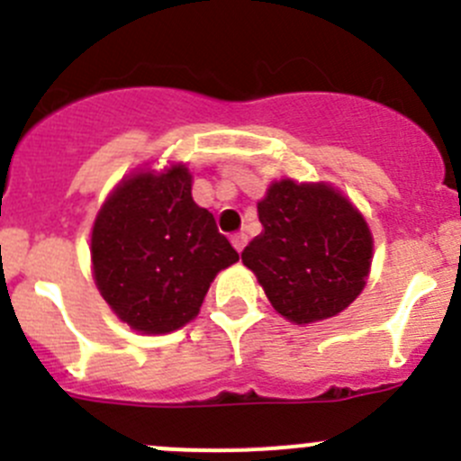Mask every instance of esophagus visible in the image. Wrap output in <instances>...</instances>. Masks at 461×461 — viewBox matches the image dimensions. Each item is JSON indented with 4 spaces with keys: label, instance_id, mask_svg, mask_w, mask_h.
Masks as SVG:
<instances>
[{
    "label": "esophagus",
    "instance_id": "obj_1",
    "mask_svg": "<svg viewBox=\"0 0 461 461\" xmlns=\"http://www.w3.org/2000/svg\"><path fill=\"white\" fill-rule=\"evenodd\" d=\"M231 245H234L236 248V252H243V248L245 245H248V234H243V231H240V234H234L231 236Z\"/></svg>",
    "mask_w": 461,
    "mask_h": 461
}]
</instances>
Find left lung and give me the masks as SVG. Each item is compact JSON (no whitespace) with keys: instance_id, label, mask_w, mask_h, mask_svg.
<instances>
[{"instance_id":"obj_1","label":"left lung","mask_w":461,"mask_h":461,"mask_svg":"<svg viewBox=\"0 0 461 461\" xmlns=\"http://www.w3.org/2000/svg\"><path fill=\"white\" fill-rule=\"evenodd\" d=\"M263 231L243 249L269 303L294 323L346 310L366 285L373 236L364 216L328 185L281 180L258 203Z\"/></svg>"}]
</instances>
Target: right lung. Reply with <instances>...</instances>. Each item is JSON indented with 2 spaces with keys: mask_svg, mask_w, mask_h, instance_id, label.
I'll use <instances>...</instances> for the list:
<instances>
[{
  "mask_svg": "<svg viewBox=\"0 0 461 461\" xmlns=\"http://www.w3.org/2000/svg\"><path fill=\"white\" fill-rule=\"evenodd\" d=\"M91 258L113 312L138 332L165 334L196 317L209 283L239 252L194 203L192 176L176 165L111 194L93 225Z\"/></svg>",
  "mask_w": 461,
  "mask_h": 461,
  "instance_id": "right-lung-1",
  "label": "right lung"
}]
</instances>
